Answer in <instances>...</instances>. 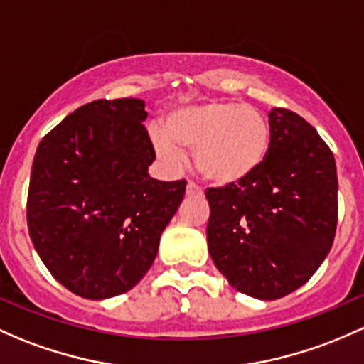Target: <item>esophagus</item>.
Instances as JSON below:
<instances>
[{"mask_svg": "<svg viewBox=\"0 0 364 364\" xmlns=\"http://www.w3.org/2000/svg\"><path fill=\"white\" fill-rule=\"evenodd\" d=\"M186 195H188V197H200L202 188L198 185H195L193 181H190L188 185H186Z\"/></svg>", "mask_w": 364, "mask_h": 364, "instance_id": "obj_1", "label": "esophagus"}]
</instances>
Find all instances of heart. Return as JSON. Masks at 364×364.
I'll list each match as a JSON object with an SVG mask.
<instances>
[{
	"label": "heart",
	"instance_id": "heart-1",
	"mask_svg": "<svg viewBox=\"0 0 364 364\" xmlns=\"http://www.w3.org/2000/svg\"><path fill=\"white\" fill-rule=\"evenodd\" d=\"M150 139L169 166L195 151L197 169L209 181L233 185L258 171L269 153L270 125L259 109L239 102L208 101L167 114L166 127L153 125Z\"/></svg>",
	"mask_w": 364,
	"mask_h": 364
}]
</instances>
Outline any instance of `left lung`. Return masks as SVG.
Listing matches in <instances>:
<instances>
[{"label":"left lung","mask_w":364,"mask_h":364,"mask_svg":"<svg viewBox=\"0 0 364 364\" xmlns=\"http://www.w3.org/2000/svg\"><path fill=\"white\" fill-rule=\"evenodd\" d=\"M269 153L250 178L208 188V250L237 291L277 300L304 286L333 246L335 156L316 129L284 108L269 113Z\"/></svg>","instance_id":"left-lung-1"}]
</instances>
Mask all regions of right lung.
I'll use <instances>...</instances> for the list:
<instances>
[{
    "label": "right lung",
    "mask_w": 364,
    "mask_h": 364,
    "mask_svg": "<svg viewBox=\"0 0 364 364\" xmlns=\"http://www.w3.org/2000/svg\"><path fill=\"white\" fill-rule=\"evenodd\" d=\"M141 99H97L38 144L28 192L33 246L78 296L105 300L150 270L186 181L148 174L155 150Z\"/></svg>",
    "instance_id": "1"
}]
</instances>
